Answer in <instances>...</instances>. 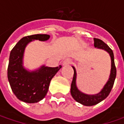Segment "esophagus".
<instances>
[{
	"label": "esophagus",
	"mask_w": 124,
	"mask_h": 124,
	"mask_svg": "<svg viewBox=\"0 0 124 124\" xmlns=\"http://www.w3.org/2000/svg\"><path fill=\"white\" fill-rule=\"evenodd\" d=\"M72 63V59H70V58H67L63 61V65H68L71 64Z\"/></svg>",
	"instance_id": "34e87169"
}]
</instances>
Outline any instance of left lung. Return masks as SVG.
Listing matches in <instances>:
<instances>
[{
  "label": "left lung",
  "mask_w": 124,
  "mask_h": 124,
  "mask_svg": "<svg viewBox=\"0 0 124 124\" xmlns=\"http://www.w3.org/2000/svg\"><path fill=\"white\" fill-rule=\"evenodd\" d=\"M94 45L95 47L101 48V49L107 51L110 54V56L111 57V63H111V72H110L109 80L107 83L105 85L102 90L97 94L88 95V94H85L81 93L77 88V86H76V74H76L75 68L74 67H72L73 70H74V76H73V79H72V81L71 83V90H70L72 97L77 102L80 103L84 106H91L96 105L107 97L109 95L110 93L111 92V90L113 87L115 80L116 78V75H117V69H116L115 64L114 54H113V52L110 49V47L107 44H106L103 41L99 39H96V38H94Z\"/></svg>",
  "instance_id": "obj_1"
}]
</instances>
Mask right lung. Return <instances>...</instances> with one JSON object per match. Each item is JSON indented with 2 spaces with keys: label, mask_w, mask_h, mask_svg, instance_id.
Masks as SVG:
<instances>
[{
  "label": "right lung",
  "mask_w": 124,
  "mask_h": 124,
  "mask_svg": "<svg viewBox=\"0 0 124 124\" xmlns=\"http://www.w3.org/2000/svg\"><path fill=\"white\" fill-rule=\"evenodd\" d=\"M49 38L47 34L25 36L17 43L10 52L7 78L12 92L22 101L33 103L42 100L48 91L50 81L61 68V65L56 68L43 66L36 72H30L22 65L27 44L31 40L46 41Z\"/></svg>",
  "instance_id": "add662e5"
}]
</instances>
